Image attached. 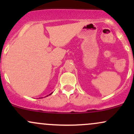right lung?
I'll use <instances>...</instances> for the list:
<instances>
[{"label":"right lung","mask_w":134,"mask_h":134,"mask_svg":"<svg viewBox=\"0 0 134 134\" xmlns=\"http://www.w3.org/2000/svg\"><path fill=\"white\" fill-rule=\"evenodd\" d=\"M52 93H50V94H49V95H47V96H50V95H51V94H52ZM47 96H45V97H47Z\"/></svg>","instance_id":"right-lung-1"}]
</instances>
